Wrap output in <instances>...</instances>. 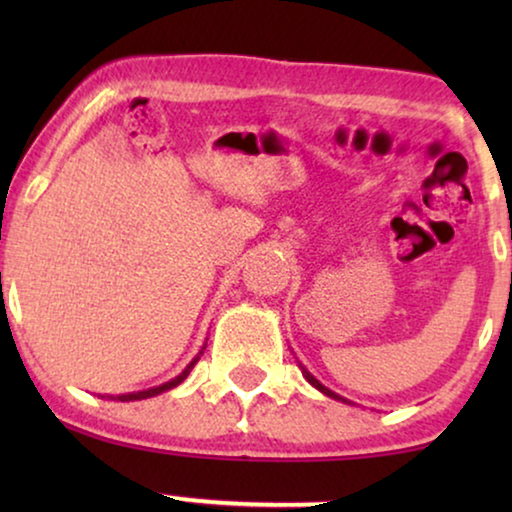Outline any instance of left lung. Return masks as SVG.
Returning a JSON list of instances; mask_svg holds the SVG:
<instances>
[{"mask_svg": "<svg viewBox=\"0 0 512 512\" xmlns=\"http://www.w3.org/2000/svg\"><path fill=\"white\" fill-rule=\"evenodd\" d=\"M300 370H303V377H305V380L310 382L312 387H317V389L321 391V394H326V396H331V398H338V401H345V398H340L338 394H335V391H331L328 387H324V384H321V382L317 380V377H314V375L310 373V370H307L305 366H300Z\"/></svg>", "mask_w": 512, "mask_h": 512, "instance_id": "1", "label": "left lung"}]
</instances>
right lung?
Segmentation results:
<instances>
[{"label": "right lung", "mask_w": 512, "mask_h": 512, "mask_svg": "<svg viewBox=\"0 0 512 512\" xmlns=\"http://www.w3.org/2000/svg\"><path fill=\"white\" fill-rule=\"evenodd\" d=\"M202 354V352H200ZM198 359L200 356H195V359L188 363L186 366V370L181 375H177L174 377V380H170V382H165V384H160V387H153V389H146V391H135V394H123V396H118V401H142V398H151V396H158V394H163V391H170V389H174L177 387V384H181L188 377V373H191V368L195 366V363H198ZM114 398V396H111Z\"/></svg>", "instance_id": "1"}]
</instances>
